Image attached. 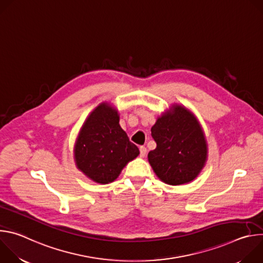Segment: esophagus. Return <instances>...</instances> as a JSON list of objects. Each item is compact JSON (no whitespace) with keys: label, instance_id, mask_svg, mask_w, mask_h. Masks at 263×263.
<instances>
[{"label":"esophagus","instance_id":"esophagus-1","mask_svg":"<svg viewBox=\"0 0 263 263\" xmlns=\"http://www.w3.org/2000/svg\"><path fill=\"white\" fill-rule=\"evenodd\" d=\"M139 152H140V157H144L146 154V147L145 146H140L139 147Z\"/></svg>","mask_w":263,"mask_h":263}]
</instances>
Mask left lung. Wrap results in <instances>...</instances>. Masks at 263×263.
I'll use <instances>...</instances> for the list:
<instances>
[{"instance_id": "obj_1", "label": "left lung", "mask_w": 263, "mask_h": 263, "mask_svg": "<svg viewBox=\"0 0 263 263\" xmlns=\"http://www.w3.org/2000/svg\"><path fill=\"white\" fill-rule=\"evenodd\" d=\"M157 143L147 159L157 177L170 185L193 181L207 161V141L203 129L191 110L173 104L151 129Z\"/></svg>"}]
</instances>
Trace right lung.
Instances as JSON below:
<instances>
[{"label":"right lung","instance_id":"right-lung-1","mask_svg":"<svg viewBox=\"0 0 263 263\" xmlns=\"http://www.w3.org/2000/svg\"><path fill=\"white\" fill-rule=\"evenodd\" d=\"M77 167L97 183L114 182L127 163L139 155L120 126L118 110L101 103L84 122L73 148Z\"/></svg>","mask_w":263,"mask_h":263}]
</instances>
